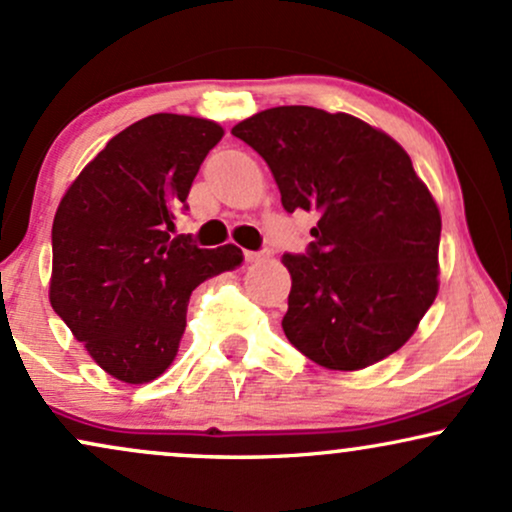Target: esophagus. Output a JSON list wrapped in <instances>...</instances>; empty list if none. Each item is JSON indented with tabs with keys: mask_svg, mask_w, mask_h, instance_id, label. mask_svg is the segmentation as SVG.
<instances>
[{
	"mask_svg": "<svg viewBox=\"0 0 512 512\" xmlns=\"http://www.w3.org/2000/svg\"><path fill=\"white\" fill-rule=\"evenodd\" d=\"M261 258H263L261 251H244V261L246 263H256V261H261Z\"/></svg>",
	"mask_w": 512,
	"mask_h": 512,
	"instance_id": "34e87169",
	"label": "esophagus"
}]
</instances>
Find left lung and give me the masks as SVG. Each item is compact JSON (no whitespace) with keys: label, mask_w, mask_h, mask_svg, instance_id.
I'll list each match as a JSON object with an SVG mask.
<instances>
[{"label":"left lung","mask_w":512,"mask_h":512,"mask_svg":"<svg viewBox=\"0 0 512 512\" xmlns=\"http://www.w3.org/2000/svg\"><path fill=\"white\" fill-rule=\"evenodd\" d=\"M232 135L263 156L287 213L320 216L306 254H285L292 292L282 330L330 370L399 351L439 292L441 216L410 156L349 113L275 106Z\"/></svg>","instance_id":"obj_1"}]
</instances>
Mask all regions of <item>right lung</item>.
Instances as JSON below:
<instances>
[{"label": "right lung", "instance_id": "add662e5", "mask_svg": "<svg viewBox=\"0 0 512 512\" xmlns=\"http://www.w3.org/2000/svg\"><path fill=\"white\" fill-rule=\"evenodd\" d=\"M223 128L154 113L111 137L56 208L49 301L99 368L144 384L163 375L187 325L189 296L242 263L235 244L170 237L175 213Z\"/></svg>", "mask_w": 512, "mask_h": 512}]
</instances>
